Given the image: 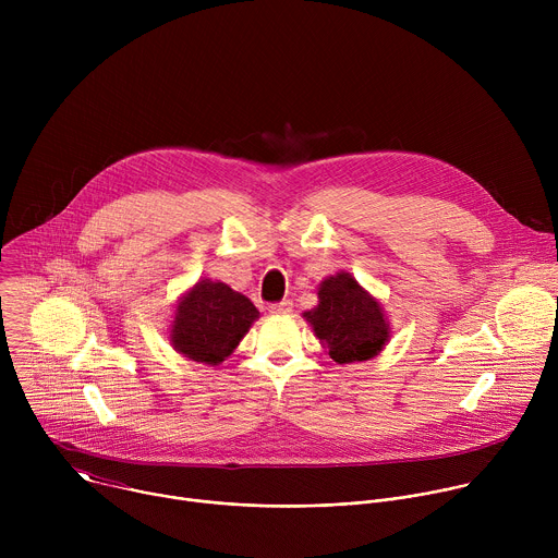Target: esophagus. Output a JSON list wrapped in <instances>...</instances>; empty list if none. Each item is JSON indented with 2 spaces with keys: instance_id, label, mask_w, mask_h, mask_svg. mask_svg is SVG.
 Instances as JSON below:
<instances>
[{
  "instance_id": "obj_1",
  "label": "esophagus",
  "mask_w": 558,
  "mask_h": 558,
  "mask_svg": "<svg viewBox=\"0 0 558 558\" xmlns=\"http://www.w3.org/2000/svg\"><path fill=\"white\" fill-rule=\"evenodd\" d=\"M269 313L274 315H284V313H291L293 311V302L291 300H282V302H274L267 306Z\"/></svg>"
}]
</instances>
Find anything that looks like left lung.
Listing matches in <instances>:
<instances>
[{
  "label": "left lung",
  "instance_id": "left-lung-1",
  "mask_svg": "<svg viewBox=\"0 0 558 558\" xmlns=\"http://www.w3.org/2000/svg\"><path fill=\"white\" fill-rule=\"evenodd\" d=\"M320 304L306 311L315 336L327 344L338 364L362 362L377 355L388 340L381 306L349 274L327 278L317 291Z\"/></svg>",
  "mask_w": 558,
  "mask_h": 558
}]
</instances>
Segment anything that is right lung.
<instances>
[{
	"instance_id": "add662e5",
	"label": "right lung",
	"mask_w": 558,
	"mask_h": 558,
	"mask_svg": "<svg viewBox=\"0 0 558 558\" xmlns=\"http://www.w3.org/2000/svg\"><path fill=\"white\" fill-rule=\"evenodd\" d=\"M260 313L245 295L222 282L201 280L177 306L172 344L194 362L220 364Z\"/></svg>"
}]
</instances>
